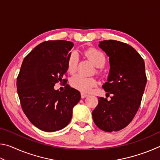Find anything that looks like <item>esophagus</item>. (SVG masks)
<instances>
[{
  "mask_svg": "<svg viewBox=\"0 0 160 160\" xmlns=\"http://www.w3.org/2000/svg\"><path fill=\"white\" fill-rule=\"evenodd\" d=\"M87 96H88V94H86L83 93V92H81V98H82V99L85 98Z\"/></svg>",
  "mask_w": 160,
  "mask_h": 160,
  "instance_id": "34e87169",
  "label": "esophagus"
}]
</instances>
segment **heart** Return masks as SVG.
I'll use <instances>...</instances> for the list:
<instances>
[{
  "label": "heart",
  "mask_w": 160,
  "mask_h": 160,
  "mask_svg": "<svg viewBox=\"0 0 160 160\" xmlns=\"http://www.w3.org/2000/svg\"><path fill=\"white\" fill-rule=\"evenodd\" d=\"M85 53L96 67L102 68L106 64V57L101 51L96 48H90V49L87 50ZM78 62V57L77 53L72 52L69 55L67 61V68L70 73H74L76 71ZM70 85L72 88L82 92H89L94 87L97 85V82L93 78H88L83 76L80 74H78L74 75L70 79Z\"/></svg>",
  "instance_id": "heart-1"
}]
</instances>
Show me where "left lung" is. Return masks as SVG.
<instances>
[{
    "instance_id": "1",
    "label": "left lung",
    "mask_w": 160,
    "mask_h": 160,
    "mask_svg": "<svg viewBox=\"0 0 160 160\" xmlns=\"http://www.w3.org/2000/svg\"><path fill=\"white\" fill-rule=\"evenodd\" d=\"M109 56L110 70L103 85L111 99L99 97L92 112L94 123L106 132L118 131L131 122L138 110L147 82L145 62L131 46L116 40L100 42Z\"/></svg>"
}]
</instances>
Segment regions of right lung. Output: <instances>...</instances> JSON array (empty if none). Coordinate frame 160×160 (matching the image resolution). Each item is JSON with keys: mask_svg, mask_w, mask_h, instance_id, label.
Listing matches in <instances>:
<instances>
[{"mask_svg": "<svg viewBox=\"0 0 160 160\" xmlns=\"http://www.w3.org/2000/svg\"><path fill=\"white\" fill-rule=\"evenodd\" d=\"M73 45L64 40L44 42L22 63L17 78L21 107L30 122L43 131L65 128L71 120L72 108L81 98L80 92L68 85L63 92L54 90L56 83L67 81L63 78Z\"/></svg>", "mask_w": 160, "mask_h": 160, "instance_id": "obj_1", "label": "right lung"}]
</instances>
